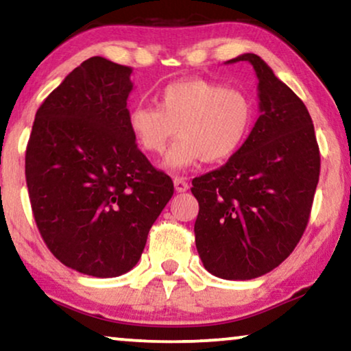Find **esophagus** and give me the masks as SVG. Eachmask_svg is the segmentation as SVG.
Listing matches in <instances>:
<instances>
[{
    "mask_svg": "<svg viewBox=\"0 0 351 351\" xmlns=\"http://www.w3.org/2000/svg\"><path fill=\"white\" fill-rule=\"evenodd\" d=\"M189 182H186L184 177H174V189L177 193H182V191L189 190Z\"/></svg>",
    "mask_w": 351,
    "mask_h": 351,
    "instance_id": "1",
    "label": "esophagus"
}]
</instances>
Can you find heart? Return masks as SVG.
<instances>
[{
	"mask_svg": "<svg viewBox=\"0 0 351 351\" xmlns=\"http://www.w3.org/2000/svg\"><path fill=\"white\" fill-rule=\"evenodd\" d=\"M156 105H134L128 126L148 155H162L179 134L165 161L169 169L228 160L254 121L252 100L244 90L208 80L174 81L158 93Z\"/></svg>",
	"mask_w": 351,
	"mask_h": 351,
	"instance_id": "1",
	"label": "heart"
}]
</instances>
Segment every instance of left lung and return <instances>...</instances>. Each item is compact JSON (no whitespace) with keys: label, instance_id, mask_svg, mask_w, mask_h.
<instances>
[{"label":"left lung","instance_id":"1","mask_svg":"<svg viewBox=\"0 0 351 351\" xmlns=\"http://www.w3.org/2000/svg\"><path fill=\"white\" fill-rule=\"evenodd\" d=\"M261 117L219 169L196 177L195 243L206 270L252 280L276 268L304 234L319 179V147L305 104L256 54Z\"/></svg>","mask_w":351,"mask_h":351}]
</instances>
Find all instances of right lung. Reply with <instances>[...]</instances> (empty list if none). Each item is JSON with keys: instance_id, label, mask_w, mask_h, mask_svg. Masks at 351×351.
Instances as JSON below:
<instances>
[{"instance_id": "add662e5", "label": "right lung", "mask_w": 351, "mask_h": 351, "mask_svg": "<svg viewBox=\"0 0 351 351\" xmlns=\"http://www.w3.org/2000/svg\"><path fill=\"white\" fill-rule=\"evenodd\" d=\"M131 66L90 57L38 108L25 153L33 217L73 270L113 278L136 267L174 193L128 126Z\"/></svg>"}]
</instances>
